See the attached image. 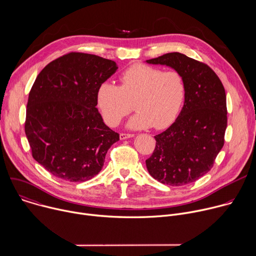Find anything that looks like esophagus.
<instances>
[{
	"label": "esophagus",
	"instance_id": "1",
	"mask_svg": "<svg viewBox=\"0 0 256 256\" xmlns=\"http://www.w3.org/2000/svg\"><path fill=\"white\" fill-rule=\"evenodd\" d=\"M134 134H126V132H122L120 134V140H126V138H132Z\"/></svg>",
	"mask_w": 256,
	"mask_h": 256
}]
</instances>
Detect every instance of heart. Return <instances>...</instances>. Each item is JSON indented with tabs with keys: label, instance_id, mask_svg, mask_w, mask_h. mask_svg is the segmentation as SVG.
Wrapping results in <instances>:
<instances>
[{
	"label": "heart",
	"instance_id": "heart-1",
	"mask_svg": "<svg viewBox=\"0 0 256 256\" xmlns=\"http://www.w3.org/2000/svg\"><path fill=\"white\" fill-rule=\"evenodd\" d=\"M120 86L105 81L97 89L96 100L104 122L116 126L134 108L130 128H168L178 116L186 97V85L179 72L134 64L118 77Z\"/></svg>",
	"mask_w": 256,
	"mask_h": 256
}]
</instances>
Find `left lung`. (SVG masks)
<instances>
[{
  "instance_id": "left-lung-1",
  "label": "left lung",
  "mask_w": 256,
  "mask_h": 256,
  "mask_svg": "<svg viewBox=\"0 0 256 256\" xmlns=\"http://www.w3.org/2000/svg\"><path fill=\"white\" fill-rule=\"evenodd\" d=\"M147 62L179 72L186 81V97L176 120L155 136L156 147L146 165L151 176L163 184H192L212 169L224 146L227 128L224 86L208 64L184 54L169 52Z\"/></svg>"
}]
</instances>
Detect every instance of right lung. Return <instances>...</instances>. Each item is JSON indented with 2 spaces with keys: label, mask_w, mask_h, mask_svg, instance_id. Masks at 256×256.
<instances>
[{
  "label": "right lung",
  "mask_w": 256,
  "mask_h": 256,
  "mask_svg": "<svg viewBox=\"0 0 256 256\" xmlns=\"http://www.w3.org/2000/svg\"><path fill=\"white\" fill-rule=\"evenodd\" d=\"M118 68L101 56L70 52L40 72L28 96L25 134L32 157L54 176L83 182L97 175L120 140L96 108V93Z\"/></svg>",
  "instance_id": "right-lung-1"
}]
</instances>
